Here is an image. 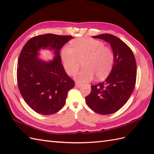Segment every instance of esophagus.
Instances as JSON below:
<instances>
[{"mask_svg": "<svg viewBox=\"0 0 154 154\" xmlns=\"http://www.w3.org/2000/svg\"><path fill=\"white\" fill-rule=\"evenodd\" d=\"M75 85H76L78 87H81V86L83 85V84L79 83H78V82H76V83H75Z\"/></svg>", "mask_w": 154, "mask_h": 154, "instance_id": "esophagus-1", "label": "esophagus"}]
</instances>
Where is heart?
<instances>
[{"label":"heart","mask_w":154,"mask_h":154,"mask_svg":"<svg viewBox=\"0 0 154 154\" xmlns=\"http://www.w3.org/2000/svg\"><path fill=\"white\" fill-rule=\"evenodd\" d=\"M72 48L65 45L61 50V57L65 70L68 75L77 73L82 61V70L75 76L80 83L97 79H103L112 71L114 61L112 50L103 42L93 38L81 37L71 42Z\"/></svg>","instance_id":"obj_1"}]
</instances>
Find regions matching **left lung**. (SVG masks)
Instances as JSON below:
<instances>
[{
  "instance_id": "1",
  "label": "left lung",
  "mask_w": 154,
  "mask_h": 154,
  "mask_svg": "<svg viewBox=\"0 0 154 154\" xmlns=\"http://www.w3.org/2000/svg\"><path fill=\"white\" fill-rule=\"evenodd\" d=\"M109 43L114 54L113 67L103 82L91 85L85 97L90 109L100 114H110L126 103L134 89L136 81V62L132 51L119 38L105 34L93 36Z\"/></svg>"
}]
</instances>
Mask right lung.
Masks as SVG:
<instances>
[{"instance_id":"1","label":"right lung","mask_w":154,"mask_h":154,"mask_svg":"<svg viewBox=\"0 0 154 154\" xmlns=\"http://www.w3.org/2000/svg\"><path fill=\"white\" fill-rule=\"evenodd\" d=\"M73 37L46 34L28 40L20 54L17 83L23 99L32 110L43 115L58 112L65 104L69 91L75 82L61 63L60 49ZM53 50L55 57L50 62L38 58V51Z\"/></svg>"}]
</instances>
